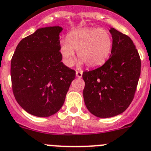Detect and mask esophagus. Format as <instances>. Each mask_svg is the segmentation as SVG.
<instances>
[{
    "label": "esophagus",
    "mask_w": 151,
    "mask_h": 151,
    "mask_svg": "<svg viewBox=\"0 0 151 151\" xmlns=\"http://www.w3.org/2000/svg\"><path fill=\"white\" fill-rule=\"evenodd\" d=\"M76 76L78 77V78H81V76H82V72L76 70Z\"/></svg>",
    "instance_id": "esophagus-1"
}]
</instances>
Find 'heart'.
Segmentation results:
<instances>
[{
    "label": "heart",
    "mask_w": 151,
    "mask_h": 151,
    "mask_svg": "<svg viewBox=\"0 0 151 151\" xmlns=\"http://www.w3.org/2000/svg\"><path fill=\"white\" fill-rule=\"evenodd\" d=\"M113 46L112 36L105 28L88 27L73 30L66 37V41L60 42V52L63 61L67 66L74 63L78 52L79 64L88 67L103 65L109 58Z\"/></svg>",
    "instance_id": "obj_1"
}]
</instances>
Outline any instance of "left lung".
<instances>
[{
    "instance_id": "1",
    "label": "left lung",
    "mask_w": 151,
    "mask_h": 151,
    "mask_svg": "<svg viewBox=\"0 0 151 151\" xmlns=\"http://www.w3.org/2000/svg\"><path fill=\"white\" fill-rule=\"evenodd\" d=\"M111 56L100 67L85 71L83 96L90 112L101 118L121 114L135 96L141 74V59L128 36L111 28Z\"/></svg>"
}]
</instances>
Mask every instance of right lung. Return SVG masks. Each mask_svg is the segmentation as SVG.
Returning <instances> with one entry per match:
<instances>
[{
	"mask_svg": "<svg viewBox=\"0 0 151 151\" xmlns=\"http://www.w3.org/2000/svg\"><path fill=\"white\" fill-rule=\"evenodd\" d=\"M59 26L42 27L22 39L11 60L12 92L32 115L49 117L62 107L76 71L61 62Z\"/></svg>",
	"mask_w": 151,
	"mask_h": 151,
	"instance_id": "obj_1",
	"label": "right lung"
}]
</instances>
